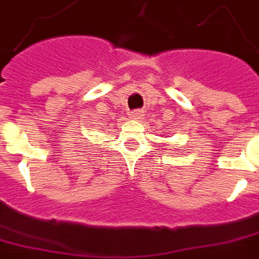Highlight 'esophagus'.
Instances as JSON below:
<instances>
[{"label": "esophagus", "instance_id": "esophagus-1", "mask_svg": "<svg viewBox=\"0 0 259 259\" xmlns=\"http://www.w3.org/2000/svg\"><path fill=\"white\" fill-rule=\"evenodd\" d=\"M130 116H131L134 120H141V119L144 118V111H143V110H136V111L131 112Z\"/></svg>", "mask_w": 259, "mask_h": 259}]
</instances>
